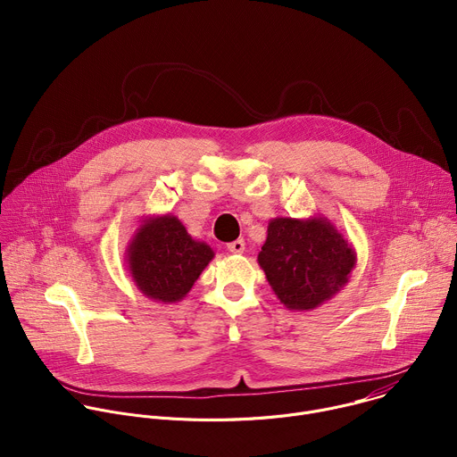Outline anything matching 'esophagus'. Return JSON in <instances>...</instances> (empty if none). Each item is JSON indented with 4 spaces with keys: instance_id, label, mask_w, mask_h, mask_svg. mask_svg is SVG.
<instances>
[{
    "instance_id": "obj_1",
    "label": "esophagus",
    "mask_w": 457,
    "mask_h": 457,
    "mask_svg": "<svg viewBox=\"0 0 457 457\" xmlns=\"http://www.w3.org/2000/svg\"><path fill=\"white\" fill-rule=\"evenodd\" d=\"M244 249H245V242L242 238H237L228 244V251L231 253H244Z\"/></svg>"
}]
</instances>
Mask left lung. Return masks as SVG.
Wrapping results in <instances>:
<instances>
[{
    "label": "left lung",
    "instance_id": "1",
    "mask_svg": "<svg viewBox=\"0 0 457 457\" xmlns=\"http://www.w3.org/2000/svg\"><path fill=\"white\" fill-rule=\"evenodd\" d=\"M258 266L289 311H312L347 286L356 251L328 217H277L270 220Z\"/></svg>",
    "mask_w": 457,
    "mask_h": 457
}]
</instances>
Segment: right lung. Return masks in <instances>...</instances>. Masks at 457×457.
<instances>
[{"label": "right lung", "instance_id": "right-lung-1", "mask_svg": "<svg viewBox=\"0 0 457 457\" xmlns=\"http://www.w3.org/2000/svg\"><path fill=\"white\" fill-rule=\"evenodd\" d=\"M215 251L193 238L171 213L146 217L126 247L136 287L159 303L180 302L208 268Z\"/></svg>", "mask_w": 457, "mask_h": 457}]
</instances>
